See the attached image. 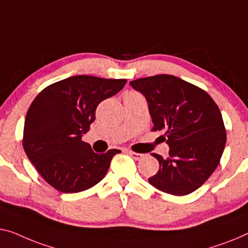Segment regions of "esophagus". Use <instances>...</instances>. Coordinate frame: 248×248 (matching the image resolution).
<instances>
[{
    "label": "esophagus",
    "instance_id": "obj_1",
    "mask_svg": "<svg viewBox=\"0 0 248 248\" xmlns=\"http://www.w3.org/2000/svg\"><path fill=\"white\" fill-rule=\"evenodd\" d=\"M128 154L130 155V156L134 158V159H136V160H140L143 157V155L138 154V153H134V151H128Z\"/></svg>",
    "mask_w": 248,
    "mask_h": 248
}]
</instances>
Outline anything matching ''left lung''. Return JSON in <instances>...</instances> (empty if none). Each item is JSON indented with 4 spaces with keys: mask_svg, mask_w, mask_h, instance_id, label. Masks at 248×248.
<instances>
[{
    "mask_svg": "<svg viewBox=\"0 0 248 248\" xmlns=\"http://www.w3.org/2000/svg\"><path fill=\"white\" fill-rule=\"evenodd\" d=\"M145 95L153 130H164L169 157L153 154L159 170L148 179L164 193H193L218 166L225 145L220 110L205 90L170 75H157L130 81Z\"/></svg>",
    "mask_w": 248,
    "mask_h": 248,
    "instance_id": "8db88e82",
    "label": "left lung"
}]
</instances>
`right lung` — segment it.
<instances>
[{
    "mask_svg": "<svg viewBox=\"0 0 248 248\" xmlns=\"http://www.w3.org/2000/svg\"><path fill=\"white\" fill-rule=\"evenodd\" d=\"M125 79L75 76L50 84L27 112L23 148L42 178L65 194L93 187L108 171L114 155L95 154L82 135L95 119L99 103L118 93Z\"/></svg>",
    "mask_w": 248,
    "mask_h": 248,
    "instance_id": "obj_1",
    "label": "right lung"
}]
</instances>
